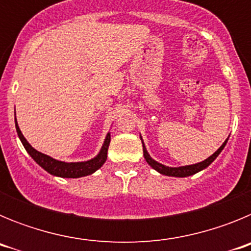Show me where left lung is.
Returning a JSON list of instances; mask_svg holds the SVG:
<instances>
[{"mask_svg":"<svg viewBox=\"0 0 251 251\" xmlns=\"http://www.w3.org/2000/svg\"><path fill=\"white\" fill-rule=\"evenodd\" d=\"M226 142H227V139L224 142L223 146H221V147L219 148V150L212 154V156H210L207 159H205V161L200 162V163H196V165L183 166V167H167V166L161 165V163H158V162H156L154 159L151 158L147 150H146L145 145H143V156H145V159L147 161L148 165H150L152 168H154L156 171H158L159 174L166 175V176H174V177H187V176H191V175L197 174L199 171L203 170V168L207 167L210 163H212V161H214V159L220 154L221 151L224 150Z\"/></svg>","mask_w":251,"mask_h":251,"instance_id":"8db88e82","label":"left lung"}]
</instances>
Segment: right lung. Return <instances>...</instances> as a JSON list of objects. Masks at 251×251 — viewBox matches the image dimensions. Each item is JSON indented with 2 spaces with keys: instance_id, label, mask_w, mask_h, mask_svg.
<instances>
[{
  "instance_id": "add662e5",
  "label": "right lung",
  "mask_w": 251,
  "mask_h": 251,
  "mask_svg": "<svg viewBox=\"0 0 251 251\" xmlns=\"http://www.w3.org/2000/svg\"><path fill=\"white\" fill-rule=\"evenodd\" d=\"M15 123H16L17 134H19L22 145H24L25 150L28 152V154H30V156L36 161V163H39L44 170L48 171L49 174L54 175V176L66 177V178H77V177L88 176V175H92L93 172L99 170V168L104 165V162L106 161V153H108V147H109L110 143L109 133H108V136H106L105 141H104V145L103 147H101L100 152H99V154L95 157V158L86 162L65 163V162H60L54 158H51V157L46 156L44 153L39 152V151H36L35 148L31 147L30 143L25 139V137L22 136L21 130H20L19 126H17L16 119H15Z\"/></svg>"
}]
</instances>
